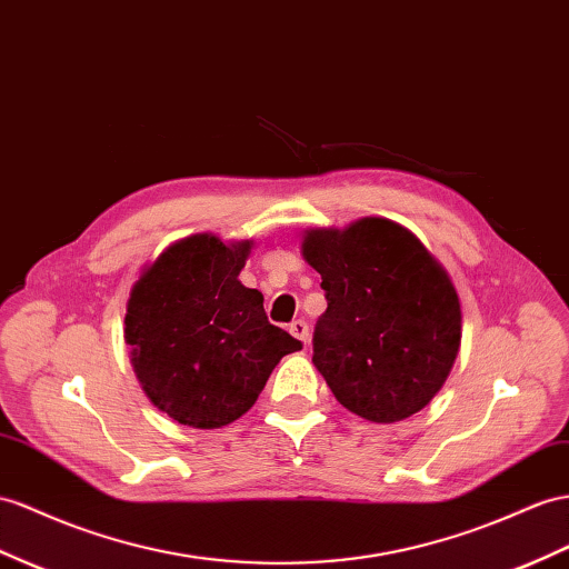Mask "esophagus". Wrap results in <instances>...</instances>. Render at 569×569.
<instances>
[{"label":"esophagus","mask_w":569,"mask_h":569,"mask_svg":"<svg viewBox=\"0 0 569 569\" xmlns=\"http://www.w3.org/2000/svg\"><path fill=\"white\" fill-rule=\"evenodd\" d=\"M290 333H293L296 339H300L302 343H308V339H310V329H308V322H305V319H293V322H290Z\"/></svg>","instance_id":"1"}]
</instances>
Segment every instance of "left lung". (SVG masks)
Returning <instances> with one entry per match:
<instances>
[{
    "label": "left lung",
    "mask_w": 569,
    "mask_h": 569,
    "mask_svg": "<svg viewBox=\"0 0 569 569\" xmlns=\"http://www.w3.org/2000/svg\"><path fill=\"white\" fill-rule=\"evenodd\" d=\"M302 257L322 273L312 362L337 401L372 423L426 409L461 343L459 296L440 261L387 218L308 230Z\"/></svg>",
    "instance_id": "1"
}]
</instances>
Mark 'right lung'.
<instances>
[{
  "label": "right lung",
  "mask_w": 569,
  "mask_h": 569,
  "mask_svg": "<svg viewBox=\"0 0 569 569\" xmlns=\"http://www.w3.org/2000/svg\"><path fill=\"white\" fill-rule=\"evenodd\" d=\"M250 250L252 240L189 236L160 252L129 293L124 341L137 380L180 426L238 420L279 360L302 348L269 322L264 296L238 281Z\"/></svg>",
  "instance_id": "obj_1"
}]
</instances>
